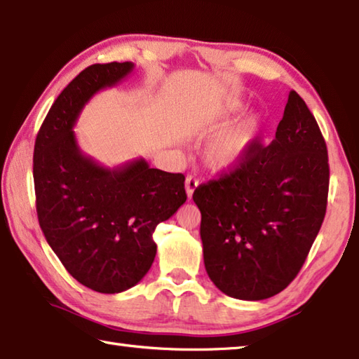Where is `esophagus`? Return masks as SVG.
I'll list each match as a JSON object with an SVG mask.
<instances>
[{"label": "esophagus", "mask_w": 359, "mask_h": 359, "mask_svg": "<svg viewBox=\"0 0 359 359\" xmlns=\"http://www.w3.org/2000/svg\"><path fill=\"white\" fill-rule=\"evenodd\" d=\"M199 185V180L196 177H191V175H188L187 180H185V191H187V196L191 198L194 190H196Z\"/></svg>", "instance_id": "obj_1"}]
</instances>
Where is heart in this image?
I'll use <instances>...</instances> for the list:
<instances>
[{
    "instance_id": "b5f03b06",
    "label": "heart",
    "mask_w": 359,
    "mask_h": 359,
    "mask_svg": "<svg viewBox=\"0 0 359 359\" xmlns=\"http://www.w3.org/2000/svg\"><path fill=\"white\" fill-rule=\"evenodd\" d=\"M241 104L233 102L224 107L222 117H229L231 114L238 112ZM259 130V118L257 115H250L242 120L234 128L223 133L215 141H212L208 149V160L217 169H228L238 165L245 156L248 147L253 142L255 136Z\"/></svg>"
}]
</instances>
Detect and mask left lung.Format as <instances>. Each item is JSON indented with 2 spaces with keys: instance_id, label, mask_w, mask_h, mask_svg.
<instances>
[{
  "instance_id": "obj_1",
  "label": "left lung",
  "mask_w": 359,
  "mask_h": 359,
  "mask_svg": "<svg viewBox=\"0 0 359 359\" xmlns=\"http://www.w3.org/2000/svg\"><path fill=\"white\" fill-rule=\"evenodd\" d=\"M330 188L318 123L294 90L276 139L253 144L229 174L199 185L204 266L224 294L261 301L301 271L323 223Z\"/></svg>"
}]
</instances>
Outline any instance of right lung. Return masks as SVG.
<instances>
[{"mask_svg":"<svg viewBox=\"0 0 359 359\" xmlns=\"http://www.w3.org/2000/svg\"><path fill=\"white\" fill-rule=\"evenodd\" d=\"M133 68H85L53 102L34 142L36 210L47 244L79 283L106 294L142 280L156 255V224L187 201L184 174L150 168L144 158L106 168L79 149L72 128L83 106Z\"/></svg>","mask_w":359,"mask_h":359,"instance_id":"1","label":"right lung"}]
</instances>
